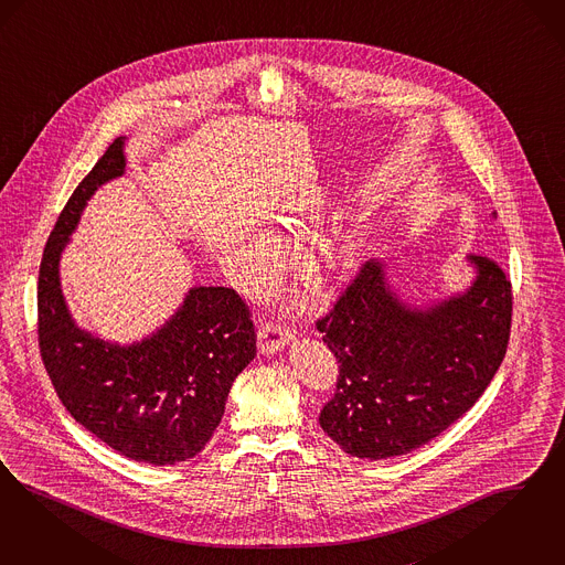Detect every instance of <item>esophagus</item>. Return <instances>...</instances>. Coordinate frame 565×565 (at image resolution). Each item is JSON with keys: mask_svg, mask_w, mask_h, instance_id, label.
Wrapping results in <instances>:
<instances>
[{"mask_svg": "<svg viewBox=\"0 0 565 565\" xmlns=\"http://www.w3.org/2000/svg\"><path fill=\"white\" fill-rule=\"evenodd\" d=\"M291 339V329L268 322L257 333V350L266 355L276 354V352H282Z\"/></svg>", "mask_w": 565, "mask_h": 565, "instance_id": "1", "label": "esophagus"}]
</instances>
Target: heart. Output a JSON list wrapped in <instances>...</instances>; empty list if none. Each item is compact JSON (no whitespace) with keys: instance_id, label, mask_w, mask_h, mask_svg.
<instances>
[{"instance_id":"obj_1","label":"heart","mask_w":565,"mask_h":565,"mask_svg":"<svg viewBox=\"0 0 565 565\" xmlns=\"http://www.w3.org/2000/svg\"><path fill=\"white\" fill-rule=\"evenodd\" d=\"M306 215H310V210H297L289 217H285L282 224L289 231H301ZM360 259H362L360 236H355L354 232H341L324 255V270H329V274L350 273L360 264ZM280 262H282V249L278 241L270 232H257V236H253L252 241L238 252L236 270L247 285L262 287L276 276Z\"/></svg>"}]
</instances>
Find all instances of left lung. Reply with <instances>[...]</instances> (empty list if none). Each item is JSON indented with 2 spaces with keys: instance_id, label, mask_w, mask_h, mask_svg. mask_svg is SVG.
<instances>
[{
  "instance_id": "obj_1",
  "label": "left lung",
  "mask_w": 565,
  "mask_h": 565,
  "mask_svg": "<svg viewBox=\"0 0 565 565\" xmlns=\"http://www.w3.org/2000/svg\"><path fill=\"white\" fill-rule=\"evenodd\" d=\"M465 259L471 282L418 306L375 257L316 322L339 362L337 392L318 420L348 455L381 460L417 450L497 375L509 343L511 282L490 257Z\"/></svg>"
}]
</instances>
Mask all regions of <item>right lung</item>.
<instances>
[{
	"label": "right lung",
	"instance_id": "obj_1",
	"mask_svg": "<svg viewBox=\"0 0 565 565\" xmlns=\"http://www.w3.org/2000/svg\"><path fill=\"white\" fill-rule=\"evenodd\" d=\"M117 138L68 199L47 238L38 313L45 371L64 408L127 459L175 465L196 457L224 417L234 379L255 358L249 310L234 289L192 287L157 331L117 343L82 329L64 299L61 257L87 201L126 173Z\"/></svg>",
	"mask_w": 565,
	"mask_h": 565
}]
</instances>
